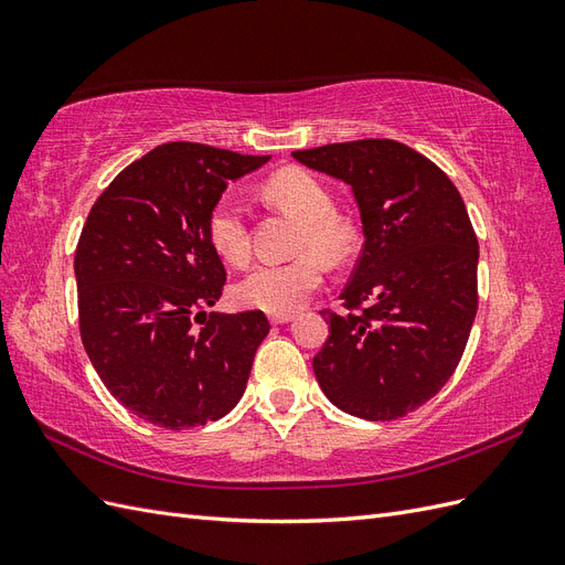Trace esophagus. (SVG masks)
<instances>
[{
	"instance_id": "34e87169",
	"label": "esophagus",
	"mask_w": 565,
	"mask_h": 565,
	"mask_svg": "<svg viewBox=\"0 0 565 565\" xmlns=\"http://www.w3.org/2000/svg\"><path fill=\"white\" fill-rule=\"evenodd\" d=\"M268 320H270L273 324H282V322H292L295 316H292V313H270Z\"/></svg>"
}]
</instances>
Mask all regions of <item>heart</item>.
I'll list each match as a JSON object with an SVG mask.
<instances>
[{"label": "heart", "mask_w": 565, "mask_h": 565, "mask_svg": "<svg viewBox=\"0 0 565 565\" xmlns=\"http://www.w3.org/2000/svg\"><path fill=\"white\" fill-rule=\"evenodd\" d=\"M264 193L278 210L299 218L295 252L285 264H259L233 287V297L247 309L292 313L322 285V254L328 262H344L355 247V228L334 212L330 188L309 169L287 167L268 177ZM212 249L226 264L243 266L252 254L245 204L235 195H221L207 214Z\"/></svg>", "instance_id": "obj_1"}]
</instances>
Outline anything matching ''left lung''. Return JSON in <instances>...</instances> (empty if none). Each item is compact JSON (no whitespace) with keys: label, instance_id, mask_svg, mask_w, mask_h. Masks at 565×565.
<instances>
[{"label":"left lung","instance_id":"1","mask_svg":"<svg viewBox=\"0 0 565 565\" xmlns=\"http://www.w3.org/2000/svg\"><path fill=\"white\" fill-rule=\"evenodd\" d=\"M292 156L353 188L365 233L344 311H320L330 337L313 358L318 384L353 417H405L452 377L476 318L478 237L465 200L438 164L391 139Z\"/></svg>","mask_w":565,"mask_h":565}]
</instances>
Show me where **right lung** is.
Segmentation results:
<instances>
[{
	"label": "right lung",
	"mask_w": 565,
	"mask_h": 565,
	"mask_svg": "<svg viewBox=\"0 0 565 565\" xmlns=\"http://www.w3.org/2000/svg\"><path fill=\"white\" fill-rule=\"evenodd\" d=\"M268 156L174 141L119 172L75 249L79 337L100 382L141 419L188 429L243 398L270 324L262 311L204 313L226 268L207 237L212 204Z\"/></svg>",
	"instance_id": "add662e5"
}]
</instances>
